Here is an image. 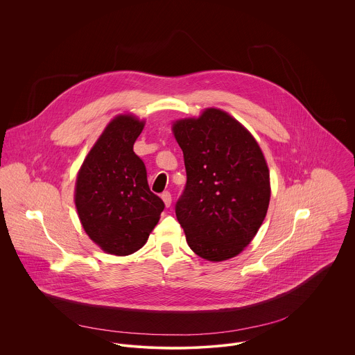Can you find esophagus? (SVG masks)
I'll list each match as a JSON object with an SVG mask.
<instances>
[{
  "mask_svg": "<svg viewBox=\"0 0 355 355\" xmlns=\"http://www.w3.org/2000/svg\"><path fill=\"white\" fill-rule=\"evenodd\" d=\"M161 198H162V201H164L166 207H169V206H171V203H172V196H171V193H168V191L162 193Z\"/></svg>",
  "mask_w": 355,
  "mask_h": 355,
  "instance_id": "1",
  "label": "esophagus"
}]
</instances>
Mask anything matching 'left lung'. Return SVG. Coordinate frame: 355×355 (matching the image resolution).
Instances as JSON below:
<instances>
[{
	"mask_svg": "<svg viewBox=\"0 0 355 355\" xmlns=\"http://www.w3.org/2000/svg\"><path fill=\"white\" fill-rule=\"evenodd\" d=\"M187 182L175 211L190 249L207 261L241 253L269 206V169L253 135L220 109L178 120Z\"/></svg>",
	"mask_w": 355,
	"mask_h": 355,
	"instance_id": "obj_1",
	"label": "left lung"
}]
</instances>
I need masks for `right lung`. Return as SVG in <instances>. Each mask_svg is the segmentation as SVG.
<instances>
[{"mask_svg":"<svg viewBox=\"0 0 355 355\" xmlns=\"http://www.w3.org/2000/svg\"><path fill=\"white\" fill-rule=\"evenodd\" d=\"M144 125L131 114L114 117L78 173L75 205L80 223L106 253L139 250L165 207L150 191L146 166L134 153Z\"/></svg>","mask_w":355,"mask_h":355,"instance_id":"right-lung-1","label":"right lung"}]
</instances>
